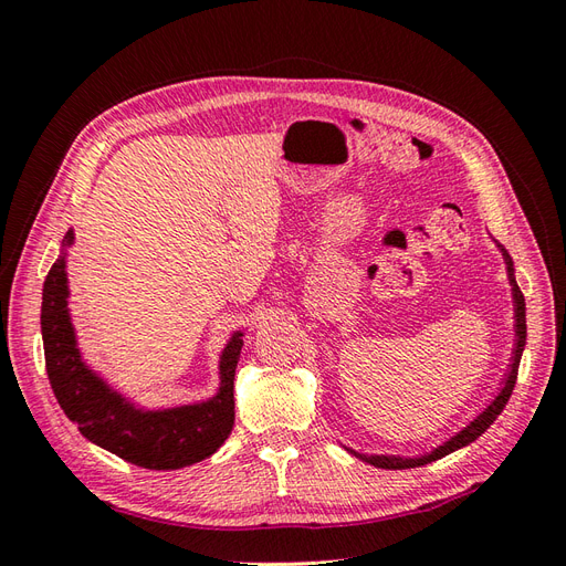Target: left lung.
Instances as JSON below:
<instances>
[{"label": "left lung", "instance_id": "8db88e82", "mask_svg": "<svg viewBox=\"0 0 566 566\" xmlns=\"http://www.w3.org/2000/svg\"><path fill=\"white\" fill-rule=\"evenodd\" d=\"M499 250L503 252V260H505V266H507V279H510V285H512V306H515V349H512V364L505 373V380H503V387L501 391L495 394V399L479 413L470 424L462 427L460 432H455L449 441H443L441 447L432 449L430 453L424 455H416V458H406V455H366V453H358V451H352L358 460L368 462V465H375V468H382V470H408V468H420V465H427V462H434L443 455H449L462 447H468V443H472L474 439L482 437L489 427L493 424V420L499 418L503 413V408L510 399L512 389H515V382H517V370H520V361H522V352H524V345H526V304H524V295L522 290L515 281V264H512V256L507 254V250L503 245H499Z\"/></svg>", "mask_w": 566, "mask_h": 566}]
</instances>
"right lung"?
<instances>
[{
	"label": "right lung",
	"instance_id": "obj_1",
	"mask_svg": "<svg viewBox=\"0 0 566 566\" xmlns=\"http://www.w3.org/2000/svg\"><path fill=\"white\" fill-rule=\"evenodd\" d=\"M73 241L71 229L42 290L46 375L63 413L77 424L84 439L146 470H179L210 458L233 430V378L243 331H235L221 349L219 389L212 399L158 410L132 403L92 370L77 349L65 273V248Z\"/></svg>",
	"mask_w": 566,
	"mask_h": 566
}]
</instances>
